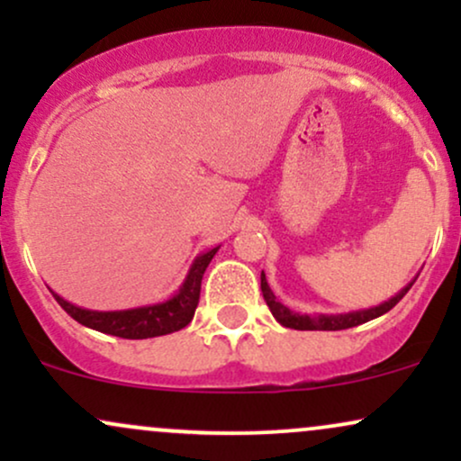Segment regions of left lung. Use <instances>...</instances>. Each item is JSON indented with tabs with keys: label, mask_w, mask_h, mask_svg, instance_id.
Returning <instances> with one entry per match:
<instances>
[{
	"label": "left lung",
	"mask_w": 461,
	"mask_h": 461,
	"mask_svg": "<svg viewBox=\"0 0 461 461\" xmlns=\"http://www.w3.org/2000/svg\"><path fill=\"white\" fill-rule=\"evenodd\" d=\"M414 284V282H411ZM411 284H407L403 290H401L396 297H393L390 301H385L382 305H375V308L368 310H359V312H348V314H299V312H293L290 308H285L284 303H279L277 297L273 294V290L268 288L267 282V275L262 271L260 277V285H262V294L264 301H267L268 310L273 312V316L277 319V322H282L284 327H290V330H301V331H338V330H348V327H357L362 322L377 319V316L385 314L399 303L401 299L405 297L407 290L411 288Z\"/></svg>",
	"instance_id": "1"
}]
</instances>
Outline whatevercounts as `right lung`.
I'll return each mask as SVG.
<instances>
[{"instance_id":"1","label":"right lung","mask_w":461,"mask_h":461,"mask_svg":"<svg viewBox=\"0 0 461 461\" xmlns=\"http://www.w3.org/2000/svg\"><path fill=\"white\" fill-rule=\"evenodd\" d=\"M219 247L210 249V251L201 253L194 258L193 267L179 285V290L168 301L156 305H145V308L134 310H116V312H97V310H84L77 305L68 303L54 293V297L60 308L67 312L71 319L82 322L84 327H91L95 331L110 333L116 338H128V340H142V338H156L167 336V333L179 331L193 321L194 310L199 305L201 293V279H203L205 268Z\"/></svg>"}]
</instances>
